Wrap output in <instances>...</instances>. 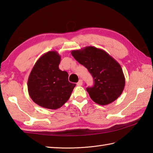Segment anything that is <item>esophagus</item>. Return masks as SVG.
Returning <instances> with one entry per match:
<instances>
[{
	"label": "esophagus",
	"instance_id": "esophagus-1",
	"mask_svg": "<svg viewBox=\"0 0 153 153\" xmlns=\"http://www.w3.org/2000/svg\"><path fill=\"white\" fill-rule=\"evenodd\" d=\"M77 85H78V86H81V85H83V81H82V79L79 80V82L77 83Z\"/></svg>",
	"mask_w": 153,
	"mask_h": 153
}]
</instances>
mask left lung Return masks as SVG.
I'll return each instance as SVG.
<instances>
[{"label":"left lung","mask_w":153,"mask_h":153,"mask_svg":"<svg viewBox=\"0 0 153 153\" xmlns=\"http://www.w3.org/2000/svg\"><path fill=\"white\" fill-rule=\"evenodd\" d=\"M71 55L85 66L94 79V85L87 91L94 102L106 105L121 95L125 77L120 64L106 51L94 47L71 51Z\"/></svg>","instance_id":"obj_1"}]
</instances>
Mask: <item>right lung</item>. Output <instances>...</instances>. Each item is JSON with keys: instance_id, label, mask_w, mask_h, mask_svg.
Masks as SVG:
<instances>
[{"instance_id": "1", "label": "right lung", "mask_w": 153, "mask_h": 153, "mask_svg": "<svg viewBox=\"0 0 153 153\" xmlns=\"http://www.w3.org/2000/svg\"><path fill=\"white\" fill-rule=\"evenodd\" d=\"M60 56L48 51L35 64L27 80L28 93L33 101L45 108H59L70 99L76 86L68 74L59 69Z\"/></svg>"}]
</instances>
